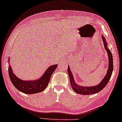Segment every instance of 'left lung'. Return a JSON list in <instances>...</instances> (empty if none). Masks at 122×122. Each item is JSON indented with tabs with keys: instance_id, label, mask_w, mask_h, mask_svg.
<instances>
[{
	"instance_id": "8db88e82",
	"label": "left lung",
	"mask_w": 122,
	"mask_h": 122,
	"mask_svg": "<svg viewBox=\"0 0 122 122\" xmlns=\"http://www.w3.org/2000/svg\"><path fill=\"white\" fill-rule=\"evenodd\" d=\"M104 45L107 51V56H108L109 59V66L108 69H107L106 75L104 77L102 81L98 84L95 86H83L79 85L76 83L74 79V77L73 76L72 73L71 72L70 66L68 65V68H67V73H68L72 89L76 93H78V94L83 95H93L103 90L105 86L107 85V83L109 82L110 79L111 77L112 73L113 71V58L112 55L111 51L107 47V44L106 41V39L104 37L103 35H102Z\"/></svg>"
}]
</instances>
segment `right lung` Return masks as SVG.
Returning a JSON list of instances; mask_svg holds the SVG:
<instances>
[{
    "label": "right lung",
    "instance_id": "right-lung-1",
    "mask_svg": "<svg viewBox=\"0 0 122 122\" xmlns=\"http://www.w3.org/2000/svg\"><path fill=\"white\" fill-rule=\"evenodd\" d=\"M9 58V73L10 78L16 89L26 94H34L41 92L46 89L49 84L52 74L56 69L58 65L55 64L48 67L40 78L33 81H24L16 76L13 72L12 67L10 64Z\"/></svg>",
    "mask_w": 122,
    "mask_h": 122
}]
</instances>
